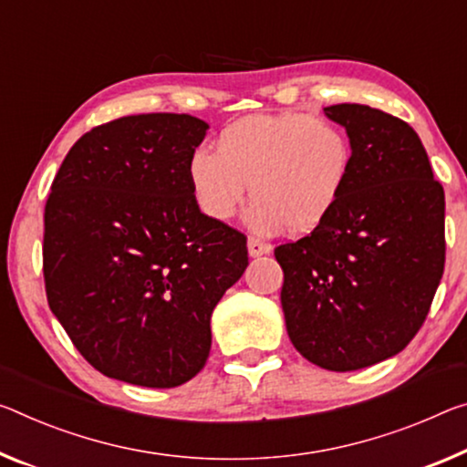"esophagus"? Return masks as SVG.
Segmentation results:
<instances>
[{"label":"esophagus","mask_w":467,"mask_h":467,"mask_svg":"<svg viewBox=\"0 0 467 467\" xmlns=\"http://www.w3.org/2000/svg\"><path fill=\"white\" fill-rule=\"evenodd\" d=\"M247 249H249V255H251V257H260V255L270 254V251H272V245H270L268 241L257 239V236H249V241H247Z\"/></svg>","instance_id":"esophagus-1"}]
</instances>
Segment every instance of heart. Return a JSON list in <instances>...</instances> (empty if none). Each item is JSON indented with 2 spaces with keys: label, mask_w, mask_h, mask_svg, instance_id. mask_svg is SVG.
<instances>
[{
  "label": "heart",
  "mask_w": 467,
  "mask_h": 467,
  "mask_svg": "<svg viewBox=\"0 0 467 467\" xmlns=\"http://www.w3.org/2000/svg\"><path fill=\"white\" fill-rule=\"evenodd\" d=\"M353 174V143L328 118L303 112L254 114L226 124L216 151L197 147L187 176L207 218L231 220L245 202L247 224L260 233H309L343 199Z\"/></svg>",
  "instance_id": "1"
}]
</instances>
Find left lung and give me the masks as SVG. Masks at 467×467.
<instances>
[{
    "mask_svg": "<svg viewBox=\"0 0 467 467\" xmlns=\"http://www.w3.org/2000/svg\"><path fill=\"white\" fill-rule=\"evenodd\" d=\"M324 114L353 143L349 187L320 226L274 255L295 349L351 372L403 351L431 312L445 270V191L401 118L359 103Z\"/></svg>",
    "mask_w": 467,
    "mask_h": 467,
    "instance_id": "left-lung-1",
    "label": "left lung"
}]
</instances>
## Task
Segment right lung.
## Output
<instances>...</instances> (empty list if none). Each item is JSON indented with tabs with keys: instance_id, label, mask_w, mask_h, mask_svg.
I'll return each instance as SVG.
<instances>
[{
	"instance_id": "add662e5",
	"label": "right lung",
	"mask_w": 467,
	"mask_h": 467,
	"mask_svg": "<svg viewBox=\"0 0 467 467\" xmlns=\"http://www.w3.org/2000/svg\"><path fill=\"white\" fill-rule=\"evenodd\" d=\"M207 124L139 114L85 132L46 203L51 312L108 379L172 389L202 372L216 303L245 272L247 236L202 213L187 176Z\"/></svg>"
}]
</instances>
